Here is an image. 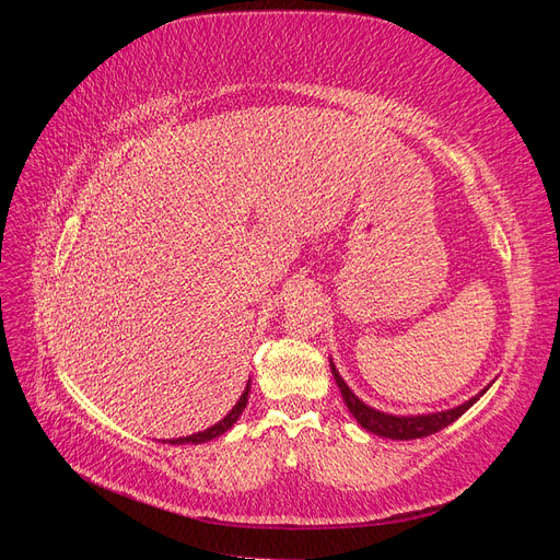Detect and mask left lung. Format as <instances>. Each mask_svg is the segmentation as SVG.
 Returning a JSON list of instances; mask_svg holds the SVG:
<instances>
[{"mask_svg":"<svg viewBox=\"0 0 560 560\" xmlns=\"http://www.w3.org/2000/svg\"><path fill=\"white\" fill-rule=\"evenodd\" d=\"M331 374H334V381H336L338 389H341V397H343V401L348 406V411L354 416V420H358L366 432H374V434L385 436V439H399V442H406V439L430 436V434H434L439 430L448 428L451 422H455L457 418H460L469 409V406L477 404L479 397L490 387L488 385L486 389H481L477 397H471L465 404L455 406V409H448V411L425 413V416H393V413H383V411L371 409V406H366L360 397H354L352 389L346 385L341 374H338V371H336L334 362H331Z\"/></svg>","mask_w":560,"mask_h":560,"instance_id":"obj_1","label":"left lung"}]
</instances>
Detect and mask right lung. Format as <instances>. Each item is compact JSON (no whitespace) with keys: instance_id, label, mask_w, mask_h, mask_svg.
I'll list each match as a JSON object with an SVG mask.
<instances>
[{"instance_id":"obj_1","label":"right lung","mask_w":560,"mask_h":560,"mask_svg":"<svg viewBox=\"0 0 560 560\" xmlns=\"http://www.w3.org/2000/svg\"><path fill=\"white\" fill-rule=\"evenodd\" d=\"M247 395H249V381H247V385H245V393L241 395L238 404H235L233 409L226 413V418L219 420L217 425H212V428H208V430H202V432H196V434H191V436L171 439V444H206V442H210V439H217L219 434H224L226 430H231V428H233V422L238 420V418H241V413L245 411V406H247Z\"/></svg>"}]
</instances>
